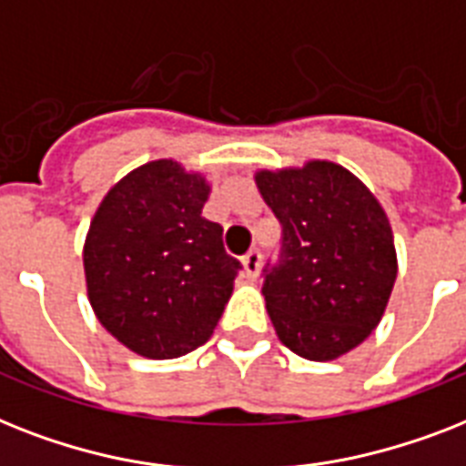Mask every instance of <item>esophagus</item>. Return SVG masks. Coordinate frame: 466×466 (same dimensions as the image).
I'll return each mask as SVG.
<instances>
[{
    "instance_id": "1",
    "label": "esophagus",
    "mask_w": 466,
    "mask_h": 466,
    "mask_svg": "<svg viewBox=\"0 0 466 466\" xmlns=\"http://www.w3.org/2000/svg\"><path fill=\"white\" fill-rule=\"evenodd\" d=\"M259 264H262V255L257 250L248 252V255L243 257V271L245 277L248 279H257V274H259Z\"/></svg>"
}]
</instances>
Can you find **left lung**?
Wrapping results in <instances>:
<instances>
[{
  "label": "left lung",
  "instance_id": "8db88e82",
  "mask_svg": "<svg viewBox=\"0 0 466 466\" xmlns=\"http://www.w3.org/2000/svg\"><path fill=\"white\" fill-rule=\"evenodd\" d=\"M257 189L284 228L281 259L262 293L281 344L334 360L363 344L397 279L390 218L353 173L332 161L257 170Z\"/></svg>",
  "mask_w": 466,
  "mask_h": 466
}]
</instances>
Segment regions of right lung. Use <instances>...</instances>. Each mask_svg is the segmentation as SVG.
Segmentation results:
<instances>
[{
	"label": "right lung",
	"instance_id": "obj_1",
	"mask_svg": "<svg viewBox=\"0 0 466 466\" xmlns=\"http://www.w3.org/2000/svg\"><path fill=\"white\" fill-rule=\"evenodd\" d=\"M211 185L173 158L148 161L107 189L84 243L96 318L144 359H177L214 334L240 262L202 216Z\"/></svg>",
	"mask_w": 466,
	"mask_h": 466
}]
</instances>
